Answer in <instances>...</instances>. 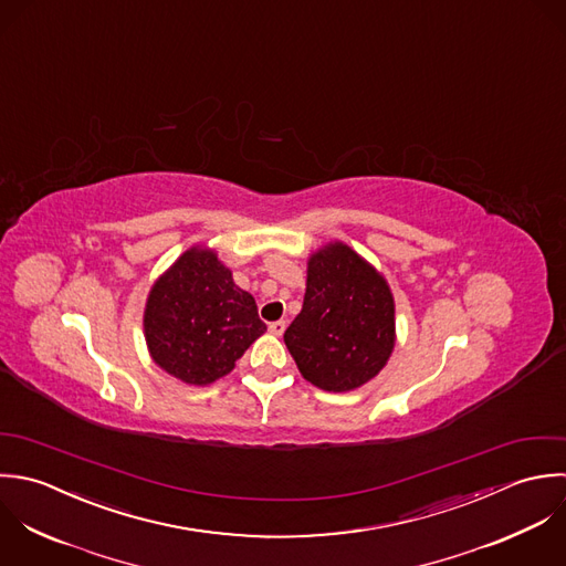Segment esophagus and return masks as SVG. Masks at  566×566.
<instances>
[{"mask_svg": "<svg viewBox=\"0 0 566 566\" xmlns=\"http://www.w3.org/2000/svg\"><path fill=\"white\" fill-rule=\"evenodd\" d=\"M285 327H287V323H285V321H276V323H270V325H268V329H270V334H272V336H283Z\"/></svg>", "mask_w": 566, "mask_h": 566, "instance_id": "esophagus-1", "label": "esophagus"}]
</instances>
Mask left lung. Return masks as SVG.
Instances as JSON below:
<instances>
[{
	"label": "left lung",
	"instance_id": "obj_1",
	"mask_svg": "<svg viewBox=\"0 0 566 566\" xmlns=\"http://www.w3.org/2000/svg\"><path fill=\"white\" fill-rule=\"evenodd\" d=\"M285 345L314 386L347 392L386 367L395 349V298L376 268L343 241L307 259L303 310Z\"/></svg>",
	"mask_w": 566,
	"mask_h": 566
}]
</instances>
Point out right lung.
Returning <instances> with one entry per match:
<instances>
[{"label":"right lung","instance_id":"1","mask_svg":"<svg viewBox=\"0 0 566 566\" xmlns=\"http://www.w3.org/2000/svg\"><path fill=\"white\" fill-rule=\"evenodd\" d=\"M143 327L154 363L189 386L228 376L268 329L254 296L232 281L230 268L208 245H192L158 276Z\"/></svg>","mask_w":566,"mask_h":566}]
</instances>
